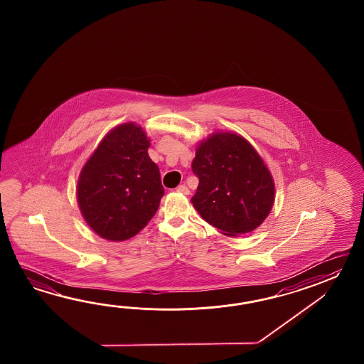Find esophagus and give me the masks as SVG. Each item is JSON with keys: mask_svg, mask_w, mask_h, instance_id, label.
<instances>
[{"mask_svg": "<svg viewBox=\"0 0 364 364\" xmlns=\"http://www.w3.org/2000/svg\"><path fill=\"white\" fill-rule=\"evenodd\" d=\"M177 191L181 193H185V195L190 193V190H188V187L186 185H179L178 187H177Z\"/></svg>", "mask_w": 364, "mask_h": 364, "instance_id": "1", "label": "esophagus"}]
</instances>
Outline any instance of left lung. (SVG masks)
Returning a JSON list of instances; mask_svg holds the SVG:
<instances>
[{
  "label": "left lung",
  "mask_w": 364,
  "mask_h": 364,
  "mask_svg": "<svg viewBox=\"0 0 364 364\" xmlns=\"http://www.w3.org/2000/svg\"><path fill=\"white\" fill-rule=\"evenodd\" d=\"M193 174L199 179L193 207L223 234L252 232L271 212L274 183L254 147L232 132H216L196 149Z\"/></svg>",
  "instance_id": "left-lung-1"
}]
</instances>
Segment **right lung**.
<instances>
[{
  "instance_id": "1",
  "label": "right lung",
  "mask_w": 364,
  "mask_h": 364,
  "mask_svg": "<svg viewBox=\"0 0 364 364\" xmlns=\"http://www.w3.org/2000/svg\"><path fill=\"white\" fill-rule=\"evenodd\" d=\"M141 127L124 124L101 140L77 181V204L85 223L108 240L134 237L155 216L164 187L148 156Z\"/></svg>"
}]
</instances>
